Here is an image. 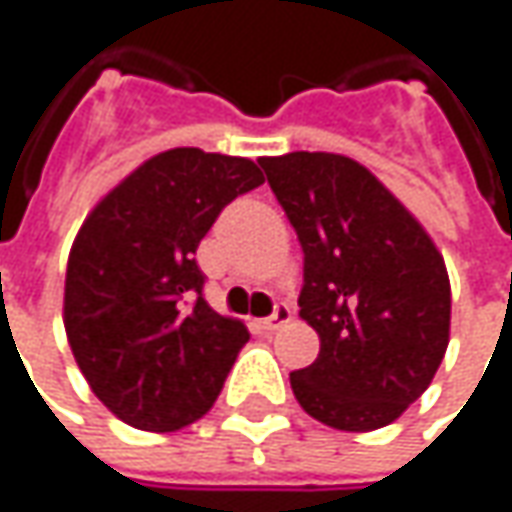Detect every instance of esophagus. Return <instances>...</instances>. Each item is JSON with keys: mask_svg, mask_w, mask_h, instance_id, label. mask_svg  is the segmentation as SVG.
Here are the masks:
<instances>
[{"mask_svg": "<svg viewBox=\"0 0 512 512\" xmlns=\"http://www.w3.org/2000/svg\"><path fill=\"white\" fill-rule=\"evenodd\" d=\"M288 320H291V308H288V302H276L273 314L265 317V320H259L256 325H259L262 331H276L279 325H285Z\"/></svg>", "mask_w": 512, "mask_h": 512, "instance_id": "esophagus-1", "label": "esophagus"}]
</instances>
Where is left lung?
<instances>
[{
    "instance_id": "left-lung-1",
    "label": "left lung",
    "mask_w": 512,
    "mask_h": 512,
    "mask_svg": "<svg viewBox=\"0 0 512 512\" xmlns=\"http://www.w3.org/2000/svg\"><path fill=\"white\" fill-rule=\"evenodd\" d=\"M302 244L299 317L320 354L291 371L299 406L325 426L371 432L432 383L449 345L444 256L369 169L331 152L259 161Z\"/></svg>"
}]
</instances>
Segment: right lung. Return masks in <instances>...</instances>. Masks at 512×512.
<instances>
[{
    "label": "right lung",
    "instance_id": "add662e5",
    "mask_svg": "<svg viewBox=\"0 0 512 512\" xmlns=\"http://www.w3.org/2000/svg\"><path fill=\"white\" fill-rule=\"evenodd\" d=\"M259 184L247 158L178 146L126 175L83 221L65 270V334L91 392L123 423L175 432L216 403L250 334L207 305L195 250Z\"/></svg>",
    "mask_w": 512,
    "mask_h": 512
}]
</instances>
